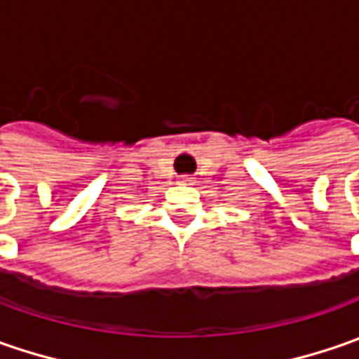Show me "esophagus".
I'll return each mask as SVG.
<instances>
[{
    "label": "esophagus",
    "instance_id": "esophagus-1",
    "mask_svg": "<svg viewBox=\"0 0 359 359\" xmlns=\"http://www.w3.org/2000/svg\"><path fill=\"white\" fill-rule=\"evenodd\" d=\"M180 180H182V184H194V177L191 175H182Z\"/></svg>",
    "mask_w": 359,
    "mask_h": 359
}]
</instances>
